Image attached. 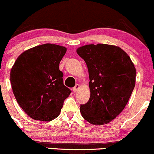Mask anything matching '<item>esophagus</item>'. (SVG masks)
I'll use <instances>...</instances> for the list:
<instances>
[{"instance_id":"34e87169","label":"esophagus","mask_w":154,"mask_h":154,"mask_svg":"<svg viewBox=\"0 0 154 154\" xmlns=\"http://www.w3.org/2000/svg\"><path fill=\"white\" fill-rule=\"evenodd\" d=\"M79 88V85L78 84L77 85H76L75 86V87H74L73 88H72V91H73L74 92H76L77 91V90H78V88Z\"/></svg>"}]
</instances>
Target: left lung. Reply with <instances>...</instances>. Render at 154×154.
I'll list each match as a JSON object with an SVG mask.
<instances>
[{"label": "left lung", "mask_w": 154, "mask_h": 154, "mask_svg": "<svg viewBox=\"0 0 154 154\" xmlns=\"http://www.w3.org/2000/svg\"><path fill=\"white\" fill-rule=\"evenodd\" d=\"M77 53L87 64L91 90L81 114L93 125L109 123L125 109L135 88L133 63L122 49L107 44L84 45Z\"/></svg>", "instance_id": "1"}]
</instances>
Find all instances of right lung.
<instances>
[{
    "label": "right lung",
    "mask_w": 154,
    "mask_h": 154,
    "mask_svg": "<svg viewBox=\"0 0 154 154\" xmlns=\"http://www.w3.org/2000/svg\"><path fill=\"white\" fill-rule=\"evenodd\" d=\"M66 48L46 43L24 51L11 70L10 80L17 103L33 119L51 121L59 115L71 93L63 85L59 63Z\"/></svg>",
    "instance_id": "obj_1"
}]
</instances>
